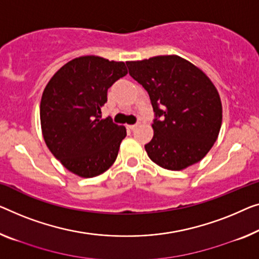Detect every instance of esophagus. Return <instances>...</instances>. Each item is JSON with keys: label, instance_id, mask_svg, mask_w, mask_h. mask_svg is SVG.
I'll return each instance as SVG.
<instances>
[{"label": "esophagus", "instance_id": "esophagus-1", "mask_svg": "<svg viewBox=\"0 0 259 259\" xmlns=\"http://www.w3.org/2000/svg\"><path fill=\"white\" fill-rule=\"evenodd\" d=\"M126 128H128L129 130H135L137 128V124H129V125H126Z\"/></svg>", "mask_w": 259, "mask_h": 259}]
</instances>
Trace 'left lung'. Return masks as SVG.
<instances>
[{"instance_id": "obj_1", "label": "left lung", "mask_w": 259, "mask_h": 259, "mask_svg": "<svg viewBox=\"0 0 259 259\" xmlns=\"http://www.w3.org/2000/svg\"><path fill=\"white\" fill-rule=\"evenodd\" d=\"M129 74L151 100L156 118L145 150L160 167L180 171L198 163L218 140L222 103L210 79L179 56L126 61Z\"/></svg>"}]
</instances>
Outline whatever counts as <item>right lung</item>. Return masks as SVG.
Wrapping results in <instances>:
<instances>
[{"mask_svg": "<svg viewBox=\"0 0 259 259\" xmlns=\"http://www.w3.org/2000/svg\"><path fill=\"white\" fill-rule=\"evenodd\" d=\"M126 74L123 61L83 56L65 64L46 84L40 101L44 141L74 175L93 178L116 160L126 130L102 118L101 108L108 88Z\"/></svg>", "mask_w": 259, "mask_h": 259, "instance_id": "1", "label": "right lung"}]
</instances>
